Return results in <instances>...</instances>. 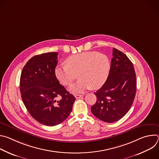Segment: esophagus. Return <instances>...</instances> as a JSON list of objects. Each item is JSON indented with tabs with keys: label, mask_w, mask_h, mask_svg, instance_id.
Instances as JSON below:
<instances>
[{
	"label": "esophagus",
	"mask_w": 159,
	"mask_h": 159,
	"mask_svg": "<svg viewBox=\"0 0 159 159\" xmlns=\"http://www.w3.org/2000/svg\"><path fill=\"white\" fill-rule=\"evenodd\" d=\"M83 97V95H81V94H75V98L76 99H79V98H81Z\"/></svg>",
	"instance_id": "34e87169"
}]
</instances>
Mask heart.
<instances>
[{"label":"heart","instance_id":"b5f03b06","mask_svg":"<svg viewBox=\"0 0 159 159\" xmlns=\"http://www.w3.org/2000/svg\"><path fill=\"white\" fill-rule=\"evenodd\" d=\"M110 70L108 57L97 52H85L67 58L65 65L55 69L57 79L64 85H70L77 78L79 80L69 88L72 93H82L90 88L98 89L107 80Z\"/></svg>","mask_w":159,"mask_h":159}]
</instances>
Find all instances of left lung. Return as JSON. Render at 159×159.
Listing matches in <instances>:
<instances>
[{
  "label": "left lung",
  "instance_id": "8db88e82",
  "mask_svg": "<svg viewBox=\"0 0 159 159\" xmlns=\"http://www.w3.org/2000/svg\"><path fill=\"white\" fill-rule=\"evenodd\" d=\"M108 77L94 94L97 101L93 114L106 123L122 118L131 108L136 94V74L132 62L121 51L113 48Z\"/></svg>",
  "mask_w": 159,
  "mask_h": 159
}]
</instances>
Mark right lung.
<instances>
[{"label": "right lung", "mask_w": 159, "mask_h": 159, "mask_svg": "<svg viewBox=\"0 0 159 159\" xmlns=\"http://www.w3.org/2000/svg\"><path fill=\"white\" fill-rule=\"evenodd\" d=\"M57 55L50 52L32 57L20 78L21 98L30 114L39 123L50 126L67 118L75 100L55 76ZM58 97L61 98L59 101L56 100Z\"/></svg>", "instance_id": "add662e5"}]
</instances>
